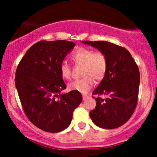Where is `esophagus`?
Wrapping results in <instances>:
<instances>
[{
  "label": "esophagus",
  "mask_w": 157,
  "mask_h": 157,
  "mask_svg": "<svg viewBox=\"0 0 157 157\" xmlns=\"http://www.w3.org/2000/svg\"><path fill=\"white\" fill-rule=\"evenodd\" d=\"M88 97H89V96H88V95H86V94L82 95V99H83V100H86V99H87Z\"/></svg>",
  "instance_id": "obj_1"
}]
</instances>
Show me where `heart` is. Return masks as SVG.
Here are the masks:
<instances>
[{
  "instance_id": "heart-1",
  "label": "heart",
  "mask_w": 157,
  "mask_h": 157,
  "mask_svg": "<svg viewBox=\"0 0 157 157\" xmlns=\"http://www.w3.org/2000/svg\"><path fill=\"white\" fill-rule=\"evenodd\" d=\"M71 59L77 65L82 66V76L68 84V89L81 93H87L94 85V79L100 81L105 77L108 69V59L100 51L81 47L71 55ZM60 71L63 78L68 79L71 75V66L66 62H62Z\"/></svg>"
}]
</instances>
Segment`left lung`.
Wrapping results in <instances>:
<instances>
[{
	"mask_svg": "<svg viewBox=\"0 0 157 157\" xmlns=\"http://www.w3.org/2000/svg\"><path fill=\"white\" fill-rule=\"evenodd\" d=\"M106 55L108 69L92 94L109 96L103 100L95 97L97 105L89 115L95 125L105 129L120 127L136 109L140 87V71L134 58L125 48L106 41H82Z\"/></svg>",
	"mask_w": 157,
	"mask_h": 157,
	"instance_id": "8db88e82",
	"label": "left lung"
}]
</instances>
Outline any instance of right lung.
Returning <instances> with one entry per match:
<instances>
[{
    "label": "right lung",
    "mask_w": 157,
    "mask_h": 157,
    "mask_svg": "<svg viewBox=\"0 0 157 157\" xmlns=\"http://www.w3.org/2000/svg\"><path fill=\"white\" fill-rule=\"evenodd\" d=\"M75 44L67 40H41L30 47L20 61L15 86L22 108L36 127L50 133L63 131L82 102L80 92L61 94L66 88L60 66Z\"/></svg>",
    "instance_id": "right-lung-1"
}]
</instances>
